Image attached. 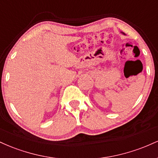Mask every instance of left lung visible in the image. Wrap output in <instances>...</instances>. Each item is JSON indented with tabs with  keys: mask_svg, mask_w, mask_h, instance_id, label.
<instances>
[{
	"mask_svg": "<svg viewBox=\"0 0 158 158\" xmlns=\"http://www.w3.org/2000/svg\"><path fill=\"white\" fill-rule=\"evenodd\" d=\"M123 34H124V33H123Z\"/></svg>",
	"mask_w": 158,
	"mask_h": 158,
	"instance_id": "8db88e82",
	"label": "left lung"
}]
</instances>
